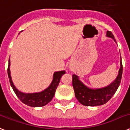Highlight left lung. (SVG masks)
Returning <instances> with one entry per match:
<instances>
[{
	"label": "left lung",
	"instance_id": "left-lung-1",
	"mask_svg": "<svg viewBox=\"0 0 130 130\" xmlns=\"http://www.w3.org/2000/svg\"><path fill=\"white\" fill-rule=\"evenodd\" d=\"M107 36L113 38L114 41L116 42L114 36L111 33V31H107ZM122 72L123 65L121 63V58L120 69L116 79L109 86L97 89H92L87 87L79 80V77L77 75L73 74L72 75V84L76 99L82 105L85 106L94 107L104 105L107 103L116 92L121 82Z\"/></svg>",
	"mask_w": 130,
	"mask_h": 130
}]
</instances>
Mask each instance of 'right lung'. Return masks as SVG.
<instances>
[{
    "label": "right lung",
    "instance_id": "right-lung-1",
    "mask_svg": "<svg viewBox=\"0 0 130 130\" xmlns=\"http://www.w3.org/2000/svg\"><path fill=\"white\" fill-rule=\"evenodd\" d=\"M8 76L13 91L15 92V94L19 98V99L27 106L34 107H43L47 105L55 96V91L57 90V86L61 80L62 75L65 73V71H56L53 74V79L51 82V85L49 86L44 90L36 93H23L18 90L15 85L13 84L11 76V71H10V58L9 60V65H8Z\"/></svg>",
    "mask_w": 130,
    "mask_h": 130
}]
</instances>
